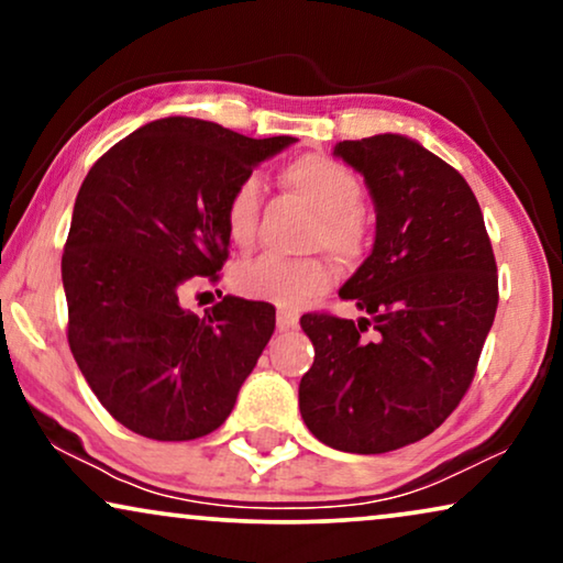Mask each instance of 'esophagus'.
<instances>
[{"mask_svg": "<svg viewBox=\"0 0 563 563\" xmlns=\"http://www.w3.org/2000/svg\"><path fill=\"white\" fill-rule=\"evenodd\" d=\"M297 322H299V314L295 310H279V312H276V328H279V330L297 328Z\"/></svg>", "mask_w": 563, "mask_h": 563, "instance_id": "esophagus-1", "label": "esophagus"}]
</instances>
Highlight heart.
<instances>
[{
	"instance_id": "1",
	"label": "heart",
	"mask_w": 563,
	"mask_h": 563,
	"mask_svg": "<svg viewBox=\"0 0 563 563\" xmlns=\"http://www.w3.org/2000/svg\"><path fill=\"white\" fill-rule=\"evenodd\" d=\"M284 184L318 212L310 243L330 256L351 264L361 256L366 241L364 228V184L351 168L325 156H302L284 168ZM261 214V179L243 176L225 199V233L238 251L256 243ZM333 274L320 258L258 256L238 266L233 284L241 295L279 307H302L330 287Z\"/></svg>"
}]
</instances>
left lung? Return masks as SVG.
<instances>
[{
	"label": "left lung",
	"instance_id": "obj_1",
	"mask_svg": "<svg viewBox=\"0 0 563 563\" xmlns=\"http://www.w3.org/2000/svg\"><path fill=\"white\" fill-rule=\"evenodd\" d=\"M333 156L364 176L376 235L338 291L364 318L299 320L314 345L299 412L330 449L387 453L433 433L466 395L495 322L497 264L472 187L418 141L382 133Z\"/></svg>",
	"mask_w": 563,
	"mask_h": 563
}]
</instances>
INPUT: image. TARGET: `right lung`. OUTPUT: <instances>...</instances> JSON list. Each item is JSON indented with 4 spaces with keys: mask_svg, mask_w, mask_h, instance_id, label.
<instances>
[{
    "mask_svg": "<svg viewBox=\"0 0 563 563\" xmlns=\"http://www.w3.org/2000/svg\"><path fill=\"white\" fill-rule=\"evenodd\" d=\"M295 137L197 118L137 128L89 168L60 261L68 345L104 410L153 441L218 430L274 333L268 302L222 297L197 318L189 279L228 258L225 199Z\"/></svg>",
    "mask_w": 563,
    "mask_h": 563,
    "instance_id": "add662e5",
    "label": "right lung"
}]
</instances>
